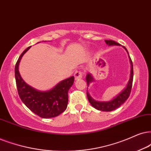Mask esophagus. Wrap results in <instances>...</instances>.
Wrapping results in <instances>:
<instances>
[{
  "label": "esophagus",
  "instance_id": "esophagus-1",
  "mask_svg": "<svg viewBox=\"0 0 151 151\" xmlns=\"http://www.w3.org/2000/svg\"><path fill=\"white\" fill-rule=\"evenodd\" d=\"M83 76V73L81 70H77L74 73V77H75V79H81Z\"/></svg>",
  "mask_w": 151,
  "mask_h": 151
}]
</instances>
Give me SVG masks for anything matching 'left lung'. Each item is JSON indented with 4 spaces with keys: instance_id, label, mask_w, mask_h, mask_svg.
I'll return each mask as SVG.
<instances>
[{
    "instance_id": "obj_1",
    "label": "left lung",
    "mask_w": 151,
    "mask_h": 151,
    "mask_svg": "<svg viewBox=\"0 0 151 151\" xmlns=\"http://www.w3.org/2000/svg\"><path fill=\"white\" fill-rule=\"evenodd\" d=\"M105 42L106 43V45H120V44L116 42L115 41H113V40H105ZM123 47L125 48V50L127 51L126 48H125V47ZM129 60H130V63H131V72H130V78H129V80L128 83H127V86L121 93H119V94H118L115 98L113 99V100L109 101V102H99V101L93 100V99L90 96L88 92L86 91L88 100L89 102L91 103V105H92L93 107L95 108L98 110L102 111H111L115 110L117 108L119 107V106L122 105V104H123V103L127 100V99L129 98V94H130L131 93L132 87L133 75H134V74H133V64L130 57H129ZM86 79L88 86V85L90 84L91 82H93L94 81L93 76L90 73L87 74Z\"/></svg>"
}]
</instances>
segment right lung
<instances>
[{
    "instance_id": "obj_1",
    "label": "right lung",
    "mask_w": 151,
    "mask_h": 151,
    "mask_svg": "<svg viewBox=\"0 0 151 151\" xmlns=\"http://www.w3.org/2000/svg\"><path fill=\"white\" fill-rule=\"evenodd\" d=\"M30 48L25 49L15 65V79L19 95L25 105L34 114L43 118L56 117L67 109L68 91L74 83L72 76L63 80L48 91H39L33 88L22 79L19 71V65L22 56Z\"/></svg>"
}]
</instances>
